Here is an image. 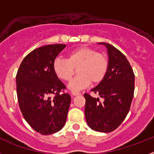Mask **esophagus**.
Here are the masks:
<instances>
[{
    "mask_svg": "<svg viewBox=\"0 0 154 154\" xmlns=\"http://www.w3.org/2000/svg\"><path fill=\"white\" fill-rule=\"evenodd\" d=\"M72 96H79V95H81V93L79 92H76V91H72Z\"/></svg>",
    "mask_w": 154,
    "mask_h": 154,
    "instance_id": "esophagus-1",
    "label": "esophagus"
}]
</instances>
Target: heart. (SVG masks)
I'll return each instance as SVG.
<instances>
[{
    "label": "heart",
    "mask_w": 154,
    "mask_h": 154,
    "mask_svg": "<svg viewBox=\"0 0 154 154\" xmlns=\"http://www.w3.org/2000/svg\"><path fill=\"white\" fill-rule=\"evenodd\" d=\"M53 71L59 79L70 82L75 74L79 75L71 82L69 88L80 90L92 84L101 82L109 69L108 58L104 54L89 47H79L69 52L66 59L56 58L53 62Z\"/></svg>",
    "instance_id": "obj_1"
}]
</instances>
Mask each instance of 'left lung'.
Segmentation results:
<instances>
[{"mask_svg":"<svg viewBox=\"0 0 154 154\" xmlns=\"http://www.w3.org/2000/svg\"><path fill=\"white\" fill-rule=\"evenodd\" d=\"M107 48L109 69L104 79L92 89L103 98H93L88 93L85 99V119L92 130L109 133L123 123L130 111L134 94L135 75L126 57L114 46L101 42Z\"/></svg>","mask_w":154,"mask_h":154,"instance_id":"8db88e82","label":"left lung"}]
</instances>
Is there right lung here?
I'll list each match as a JSON object with an SVG mask.
<instances>
[{
    "label": "right lung",
    "mask_w": 154,
    "mask_h": 154,
    "mask_svg": "<svg viewBox=\"0 0 154 154\" xmlns=\"http://www.w3.org/2000/svg\"><path fill=\"white\" fill-rule=\"evenodd\" d=\"M65 45L38 48L23 59L16 75L19 107L27 123L42 135L62 130L67 118L71 96L55 75L53 62Z\"/></svg>",
    "instance_id": "obj_1"
}]
</instances>
